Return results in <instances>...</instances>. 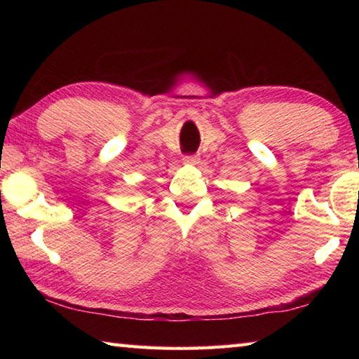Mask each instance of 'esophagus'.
<instances>
[{"label":"esophagus","mask_w":359,"mask_h":359,"mask_svg":"<svg viewBox=\"0 0 359 359\" xmlns=\"http://www.w3.org/2000/svg\"><path fill=\"white\" fill-rule=\"evenodd\" d=\"M198 161V155H184V163H187V165H194V163Z\"/></svg>","instance_id":"obj_1"}]
</instances>
